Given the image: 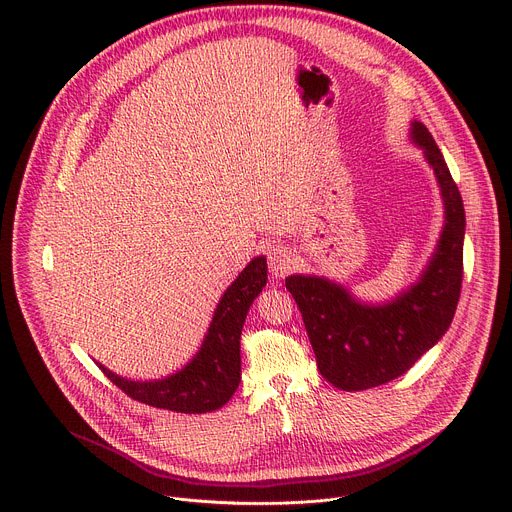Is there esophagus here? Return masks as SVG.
<instances>
[{
	"instance_id": "obj_1",
	"label": "esophagus",
	"mask_w": 512,
	"mask_h": 512,
	"mask_svg": "<svg viewBox=\"0 0 512 512\" xmlns=\"http://www.w3.org/2000/svg\"><path fill=\"white\" fill-rule=\"evenodd\" d=\"M267 263H269V271L273 277H285L291 269L296 265V257L291 253V249L283 247V245H273L267 251Z\"/></svg>"
}]
</instances>
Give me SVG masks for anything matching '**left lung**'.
Instances as JSON below:
<instances>
[{
	"label": "left lung",
	"mask_w": 512,
	"mask_h": 512,
	"mask_svg": "<svg viewBox=\"0 0 512 512\" xmlns=\"http://www.w3.org/2000/svg\"><path fill=\"white\" fill-rule=\"evenodd\" d=\"M444 198L446 221L437 247L417 283L385 304H364L326 277L289 275L322 377L342 391L385 385L437 344L450 328L462 289L466 214L460 190L427 127L411 123Z\"/></svg>",
	"instance_id": "left-lung-1"
}]
</instances>
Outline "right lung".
I'll return each mask as SVG.
<instances>
[{"label":"right lung","mask_w":512,"mask_h":512,"mask_svg":"<svg viewBox=\"0 0 512 512\" xmlns=\"http://www.w3.org/2000/svg\"><path fill=\"white\" fill-rule=\"evenodd\" d=\"M267 283V259L255 257L218 302L200 350L166 379L131 381L99 364L105 377L131 399L176 413L221 409L241 383V332L253 300Z\"/></svg>","instance_id":"add662e5"}]
</instances>
